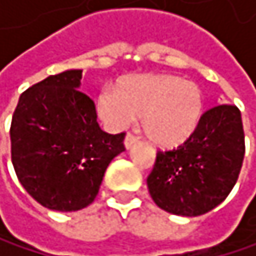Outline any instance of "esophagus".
Wrapping results in <instances>:
<instances>
[{
    "mask_svg": "<svg viewBox=\"0 0 256 256\" xmlns=\"http://www.w3.org/2000/svg\"><path fill=\"white\" fill-rule=\"evenodd\" d=\"M138 142V138L134 136L132 134H127L126 138H124V146H126V149H130L132 146H135Z\"/></svg>",
    "mask_w": 256,
    "mask_h": 256,
    "instance_id": "esophagus-1",
    "label": "esophagus"
}]
</instances>
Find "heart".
Returning a JSON list of instances; mask_svg holds the SVG:
<instances>
[{"label":"heart","mask_w":256,"mask_h":256,"mask_svg":"<svg viewBox=\"0 0 256 256\" xmlns=\"http://www.w3.org/2000/svg\"><path fill=\"white\" fill-rule=\"evenodd\" d=\"M204 98L200 86L175 75H134L106 86L96 114L110 130H122L141 115L144 134L161 147L188 140L200 124Z\"/></svg>","instance_id":"heart-1"}]
</instances>
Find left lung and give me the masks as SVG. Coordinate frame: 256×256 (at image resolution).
I'll use <instances>...</instances> for the list:
<instances>
[{"mask_svg": "<svg viewBox=\"0 0 256 256\" xmlns=\"http://www.w3.org/2000/svg\"><path fill=\"white\" fill-rule=\"evenodd\" d=\"M244 130L236 106L221 104L202 114L189 140L158 152L147 188L160 209L198 216L221 204L238 180Z\"/></svg>", "mask_w": 256, "mask_h": 256, "instance_id": "8db88e82", "label": "left lung"}]
</instances>
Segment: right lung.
Returning a JSON list of instances; mask_svg holds the SVG:
<instances>
[{
	"label": "right lung",
	"mask_w": 256,
	"mask_h": 256,
	"mask_svg": "<svg viewBox=\"0 0 256 256\" xmlns=\"http://www.w3.org/2000/svg\"><path fill=\"white\" fill-rule=\"evenodd\" d=\"M81 68L50 75L20 96L10 126L12 162L22 188L44 208L75 212L94 202L124 135L96 122Z\"/></svg>",
	"instance_id": "add662e5"
}]
</instances>
